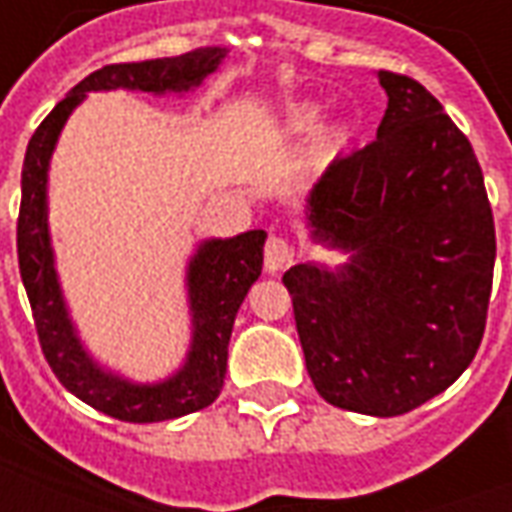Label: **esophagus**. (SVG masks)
Returning <instances> with one entry per match:
<instances>
[{"label": "esophagus", "instance_id": "1", "mask_svg": "<svg viewBox=\"0 0 512 512\" xmlns=\"http://www.w3.org/2000/svg\"><path fill=\"white\" fill-rule=\"evenodd\" d=\"M263 263H266L268 274H277L282 268H288L293 263V246L285 238L271 235L266 241V257H263Z\"/></svg>", "mask_w": 512, "mask_h": 512}]
</instances>
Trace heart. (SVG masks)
<instances>
[{
  "label": "heart",
  "mask_w": 512,
  "mask_h": 512,
  "mask_svg": "<svg viewBox=\"0 0 512 512\" xmlns=\"http://www.w3.org/2000/svg\"><path fill=\"white\" fill-rule=\"evenodd\" d=\"M323 117H326V106H323L321 101H301V104H293L290 109H285L282 117L271 126V131H268V145H296V142L307 139V136L314 134V131L321 127ZM351 139H354V126H351V120H334L329 126H323L318 135L312 136L310 147H307V158H304L307 169L315 172V175L329 172V169L345 156Z\"/></svg>",
  "instance_id": "b5f03b06"
}]
</instances>
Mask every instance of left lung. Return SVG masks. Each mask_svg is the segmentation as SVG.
I'll return each mask as SVG.
<instances>
[{"mask_svg": "<svg viewBox=\"0 0 512 512\" xmlns=\"http://www.w3.org/2000/svg\"><path fill=\"white\" fill-rule=\"evenodd\" d=\"M376 76L389 98L376 142L323 172L304 208L312 241L348 260H307L282 282L323 400L397 417L472 365L496 235L469 139L422 84Z\"/></svg>", "mask_w": 512, "mask_h": 512, "instance_id": "obj_1", "label": "left lung"}]
</instances>
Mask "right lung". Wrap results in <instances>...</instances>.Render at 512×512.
Returning <instances> with one entry per match:
<instances>
[{
  "mask_svg": "<svg viewBox=\"0 0 512 512\" xmlns=\"http://www.w3.org/2000/svg\"><path fill=\"white\" fill-rule=\"evenodd\" d=\"M230 51L222 46L189 51L164 60L123 62L90 73L65 101L51 109L27 145L21 169L18 213V268L27 288L40 348L60 384L123 422H164L211 406L219 397L227 370V345L235 315L263 268L266 230H246L233 238H205L186 266L191 340L183 365L172 376L139 384L104 367L79 337L62 293L49 230V167L54 147L73 109L87 93L131 90L147 95H189L200 87Z\"/></svg>",
  "mask_w": 512,
  "mask_h": 512,
  "instance_id": "obj_1",
  "label": "right lung"
}]
</instances>
